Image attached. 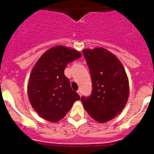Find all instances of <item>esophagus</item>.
Segmentation results:
<instances>
[{"label": "esophagus", "mask_w": 154, "mask_h": 154, "mask_svg": "<svg viewBox=\"0 0 154 154\" xmlns=\"http://www.w3.org/2000/svg\"><path fill=\"white\" fill-rule=\"evenodd\" d=\"M77 93H78V94L80 95V97H81V95H82V91H81V90L79 89L78 91H77Z\"/></svg>", "instance_id": "esophagus-1"}]
</instances>
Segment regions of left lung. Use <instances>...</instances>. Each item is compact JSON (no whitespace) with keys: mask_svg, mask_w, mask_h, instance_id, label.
<instances>
[{"mask_svg":"<svg viewBox=\"0 0 154 154\" xmlns=\"http://www.w3.org/2000/svg\"><path fill=\"white\" fill-rule=\"evenodd\" d=\"M92 80V93L82 97L84 109L94 120L106 123L120 114L130 94L125 68L116 55L105 48L83 49Z\"/></svg>","mask_w":154,"mask_h":154,"instance_id":"obj_1","label":"left lung"}]
</instances>
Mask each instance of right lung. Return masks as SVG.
I'll list each match as a JSON object with an SVG mask.
<instances>
[{"mask_svg": "<svg viewBox=\"0 0 154 154\" xmlns=\"http://www.w3.org/2000/svg\"><path fill=\"white\" fill-rule=\"evenodd\" d=\"M81 57L77 50L57 45L46 51L35 63L29 74L27 94L31 106L40 117L58 122L74 102L80 100L64 70L68 63Z\"/></svg>", "mask_w": 154, "mask_h": 154, "instance_id": "1", "label": "right lung"}]
</instances>
